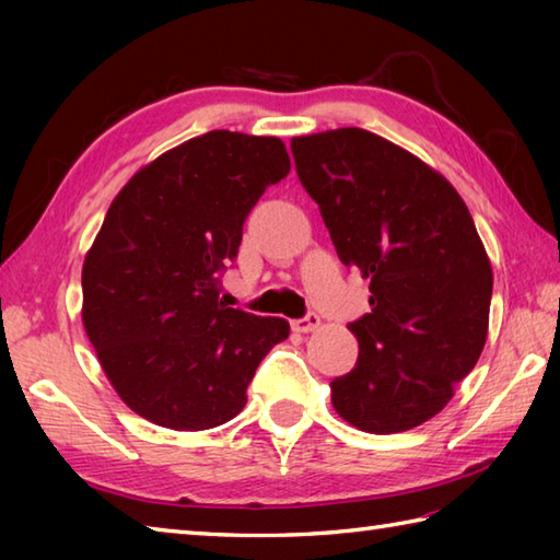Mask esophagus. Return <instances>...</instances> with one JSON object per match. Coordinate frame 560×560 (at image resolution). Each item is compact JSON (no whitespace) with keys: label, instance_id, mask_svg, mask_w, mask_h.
<instances>
[{"label":"esophagus","instance_id":"esophagus-1","mask_svg":"<svg viewBox=\"0 0 560 560\" xmlns=\"http://www.w3.org/2000/svg\"><path fill=\"white\" fill-rule=\"evenodd\" d=\"M291 325H293L295 331H301V335H307V331H315L319 325H323V319H319V315H315V313H307L301 319H293Z\"/></svg>","mask_w":560,"mask_h":560}]
</instances>
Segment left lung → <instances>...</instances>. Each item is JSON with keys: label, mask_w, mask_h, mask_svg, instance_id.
<instances>
[{"label": "left lung", "mask_w": 560, "mask_h": 560, "mask_svg": "<svg viewBox=\"0 0 560 560\" xmlns=\"http://www.w3.org/2000/svg\"><path fill=\"white\" fill-rule=\"evenodd\" d=\"M295 171L373 311L349 325L359 363L331 380V407L365 433L433 419L489 337L491 259L455 187L361 127L293 137Z\"/></svg>", "instance_id": "obj_1"}]
</instances>
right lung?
Returning a JSON list of instances; mask_svg holds the SVG:
<instances>
[{
  "instance_id": "right-lung-1",
  "label": "right lung",
  "mask_w": 560,
  "mask_h": 560,
  "mask_svg": "<svg viewBox=\"0 0 560 560\" xmlns=\"http://www.w3.org/2000/svg\"><path fill=\"white\" fill-rule=\"evenodd\" d=\"M291 171L279 137L213 129L141 165L117 192L81 269V319L129 409L171 431H207L245 407L283 317L219 301L245 217Z\"/></svg>"
}]
</instances>
